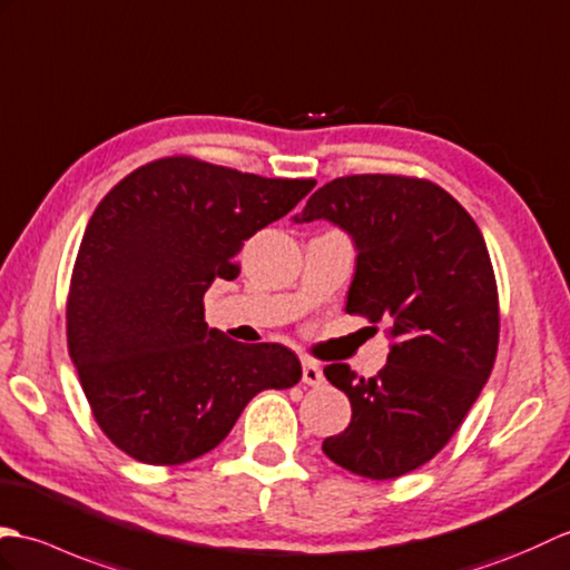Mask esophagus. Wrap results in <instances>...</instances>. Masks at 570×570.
Segmentation results:
<instances>
[{"mask_svg": "<svg viewBox=\"0 0 570 570\" xmlns=\"http://www.w3.org/2000/svg\"><path fill=\"white\" fill-rule=\"evenodd\" d=\"M302 383L307 385H322L324 383V373L317 363L305 361L302 363Z\"/></svg>", "mask_w": 570, "mask_h": 570, "instance_id": "esophagus-1", "label": "esophagus"}]
</instances>
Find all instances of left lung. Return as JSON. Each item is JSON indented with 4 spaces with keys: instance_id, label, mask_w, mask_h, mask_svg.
<instances>
[{
    "instance_id": "obj_1",
    "label": "left lung",
    "mask_w": 570,
    "mask_h": 570,
    "mask_svg": "<svg viewBox=\"0 0 570 570\" xmlns=\"http://www.w3.org/2000/svg\"><path fill=\"white\" fill-rule=\"evenodd\" d=\"M314 219L338 224L358 248L346 312L390 324L375 377L346 363L324 368L353 414L322 449L356 475L400 478L449 444L495 363L500 305L485 238L444 187L410 175L326 183L295 217Z\"/></svg>"
}]
</instances>
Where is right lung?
<instances>
[{
  "instance_id": "1",
  "label": "right lung",
  "mask_w": 570,
  "mask_h": 570,
  "mask_svg": "<svg viewBox=\"0 0 570 570\" xmlns=\"http://www.w3.org/2000/svg\"><path fill=\"white\" fill-rule=\"evenodd\" d=\"M317 180L261 178L193 156L150 160L99 202L75 258L68 351L95 422L148 465L219 446L261 390L299 383L281 344L246 346L205 322L209 285Z\"/></svg>"
}]
</instances>
